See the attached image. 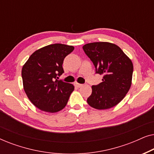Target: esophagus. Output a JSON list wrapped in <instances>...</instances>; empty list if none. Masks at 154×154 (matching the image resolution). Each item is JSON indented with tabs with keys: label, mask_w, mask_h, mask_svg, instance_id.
Instances as JSON below:
<instances>
[{
	"label": "esophagus",
	"mask_w": 154,
	"mask_h": 154,
	"mask_svg": "<svg viewBox=\"0 0 154 154\" xmlns=\"http://www.w3.org/2000/svg\"><path fill=\"white\" fill-rule=\"evenodd\" d=\"M74 85L76 88H81L83 85V84H80V83H74Z\"/></svg>",
	"instance_id": "esophagus-1"
}]
</instances>
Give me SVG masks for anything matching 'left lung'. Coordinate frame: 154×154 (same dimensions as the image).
<instances>
[{
  "instance_id": "1",
  "label": "left lung",
  "mask_w": 154,
  "mask_h": 154,
  "mask_svg": "<svg viewBox=\"0 0 154 154\" xmlns=\"http://www.w3.org/2000/svg\"><path fill=\"white\" fill-rule=\"evenodd\" d=\"M83 49L94 65L96 73L104 75L102 83L92 86L88 104L100 110L113 107L125 97L131 86L132 61L119 46L107 42L85 44Z\"/></svg>"
}]
</instances>
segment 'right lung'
<instances>
[{"label": "right lung", "instance_id": "obj_1", "mask_svg": "<svg viewBox=\"0 0 154 154\" xmlns=\"http://www.w3.org/2000/svg\"><path fill=\"white\" fill-rule=\"evenodd\" d=\"M74 48L64 44H52L36 50L22 67V77L24 91L37 108L55 113L66 106L71 92L72 84L59 81L64 73V58Z\"/></svg>", "mask_w": 154, "mask_h": 154}]
</instances>
